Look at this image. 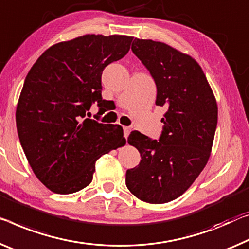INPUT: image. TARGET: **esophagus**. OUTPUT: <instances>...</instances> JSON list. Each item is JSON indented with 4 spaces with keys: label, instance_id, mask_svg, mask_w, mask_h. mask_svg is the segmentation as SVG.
Wrapping results in <instances>:
<instances>
[{
    "label": "esophagus",
    "instance_id": "34e87169",
    "mask_svg": "<svg viewBox=\"0 0 249 249\" xmlns=\"http://www.w3.org/2000/svg\"><path fill=\"white\" fill-rule=\"evenodd\" d=\"M130 131H131V128L130 127H124V137L128 138Z\"/></svg>",
    "mask_w": 249,
    "mask_h": 249
}]
</instances>
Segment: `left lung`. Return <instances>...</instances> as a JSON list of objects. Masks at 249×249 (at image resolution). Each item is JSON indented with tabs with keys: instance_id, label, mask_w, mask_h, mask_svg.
Segmentation results:
<instances>
[{
	"instance_id": "obj_1",
	"label": "left lung",
	"mask_w": 249,
	"mask_h": 249,
	"mask_svg": "<svg viewBox=\"0 0 249 249\" xmlns=\"http://www.w3.org/2000/svg\"><path fill=\"white\" fill-rule=\"evenodd\" d=\"M132 52L157 87L156 105L166 107L158 140L133 131L128 143L140 163L127 170L130 193L149 204L176 199L193 185L207 163L217 127L215 95L197 61L162 42L135 39Z\"/></svg>"
}]
</instances>
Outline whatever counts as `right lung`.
Wrapping results in <instances>:
<instances>
[{
	"instance_id": "right-lung-1",
	"label": "right lung",
	"mask_w": 249,
	"mask_h": 249,
	"mask_svg": "<svg viewBox=\"0 0 249 249\" xmlns=\"http://www.w3.org/2000/svg\"><path fill=\"white\" fill-rule=\"evenodd\" d=\"M132 36L86 34L50 47L26 75L17 107L21 146L34 175L55 194L92 181L95 161L125 143L120 125L87 118L102 106L103 69L124 58Z\"/></svg>"
}]
</instances>
